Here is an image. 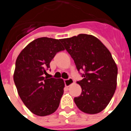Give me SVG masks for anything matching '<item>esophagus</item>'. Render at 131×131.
I'll use <instances>...</instances> for the list:
<instances>
[{
	"instance_id": "34e87169",
	"label": "esophagus",
	"mask_w": 131,
	"mask_h": 131,
	"mask_svg": "<svg viewBox=\"0 0 131 131\" xmlns=\"http://www.w3.org/2000/svg\"><path fill=\"white\" fill-rule=\"evenodd\" d=\"M65 81V84L67 87H69L70 85H71L72 84L74 83V81L73 80L72 78H69L68 79H66L64 81Z\"/></svg>"
}]
</instances>
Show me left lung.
<instances>
[{"label":"left lung","instance_id":"8db88e82","mask_svg":"<svg viewBox=\"0 0 131 131\" xmlns=\"http://www.w3.org/2000/svg\"><path fill=\"white\" fill-rule=\"evenodd\" d=\"M79 71L84 70V78L77 84L81 94L74 98L80 110L96 114L104 110L112 100L117 86V67L110 52L98 38L79 34L60 39Z\"/></svg>","mask_w":131,"mask_h":131}]
</instances>
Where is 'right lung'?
Masks as SVG:
<instances>
[{"label": "right lung", "instance_id": "obj_1", "mask_svg": "<svg viewBox=\"0 0 131 131\" xmlns=\"http://www.w3.org/2000/svg\"><path fill=\"white\" fill-rule=\"evenodd\" d=\"M64 49L60 39L38 38L27 45L16 59L14 81L18 93L25 106L38 116L50 115L59 107L64 81L44 75L56 53Z\"/></svg>", "mask_w": 131, "mask_h": 131}]
</instances>
